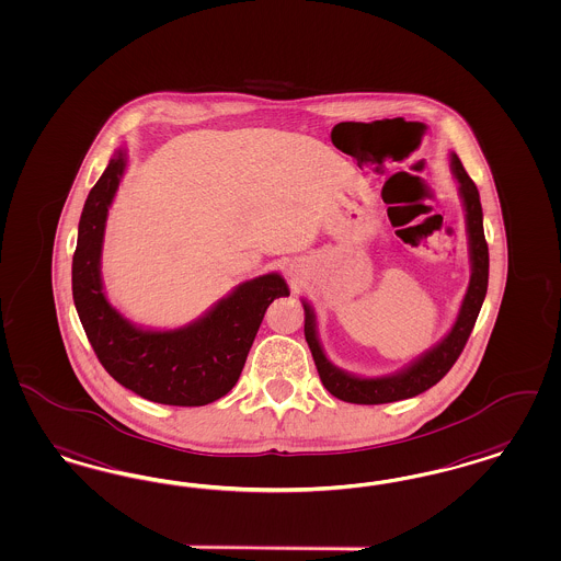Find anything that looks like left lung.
<instances>
[{
	"label": "left lung",
	"instance_id": "1",
	"mask_svg": "<svg viewBox=\"0 0 561 561\" xmlns=\"http://www.w3.org/2000/svg\"><path fill=\"white\" fill-rule=\"evenodd\" d=\"M451 170L459 185V197L466 211V232H468L472 274H470V285L451 331L447 332L433 350L415 357L412 364H408L399 373L387 374V376L364 378V376L345 373L336 368L327 357L316 331V313L311 310L310 304L304 301V311H306L304 332L310 345L311 357L316 362L320 380L327 387V391L341 401L359 403V405H378V403H391V401H401V399L424 393L451 370L459 353L463 352L468 343V336L477 324L478 313L489 287V245L482 229V206H480L477 185L461 167L456 153H451Z\"/></svg>",
	"mask_w": 561,
	"mask_h": 561
}]
</instances>
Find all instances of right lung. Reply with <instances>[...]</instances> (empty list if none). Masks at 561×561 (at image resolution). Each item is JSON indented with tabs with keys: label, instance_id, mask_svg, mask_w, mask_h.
Segmentation results:
<instances>
[{
	"label": "right lung",
	"instance_id": "right-lung-1",
	"mask_svg": "<svg viewBox=\"0 0 561 561\" xmlns=\"http://www.w3.org/2000/svg\"><path fill=\"white\" fill-rule=\"evenodd\" d=\"M125 168L118 149L84 202L72 257L75 306L98 359L125 389L164 405H208L237 385L264 313L289 287L271 272L241 283L187 327L151 331L128 322L102 283L105 220Z\"/></svg>",
	"mask_w": 561,
	"mask_h": 561
}]
</instances>
